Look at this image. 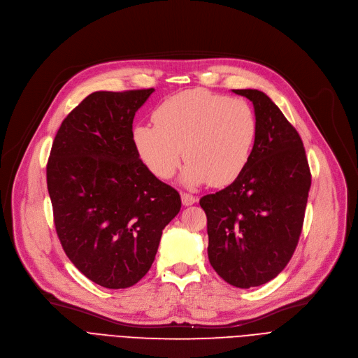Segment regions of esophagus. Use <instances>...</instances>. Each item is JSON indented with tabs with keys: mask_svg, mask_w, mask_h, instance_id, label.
I'll use <instances>...</instances> for the list:
<instances>
[{
	"mask_svg": "<svg viewBox=\"0 0 358 358\" xmlns=\"http://www.w3.org/2000/svg\"><path fill=\"white\" fill-rule=\"evenodd\" d=\"M181 201L184 206H192L194 203H197V197L196 196H191V194L182 192L181 194Z\"/></svg>",
	"mask_w": 358,
	"mask_h": 358,
	"instance_id": "obj_1",
	"label": "esophagus"
}]
</instances>
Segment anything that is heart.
Instances as JSON below:
<instances>
[{
    "instance_id": "b5f03b06",
    "label": "heart",
    "mask_w": 358,
    "mask_h": 358,
    "mask_svg": "<svg viewBox=\"0 0 358 358\" xmlns=\"http://www.w3.org/2000/svg\"><path fill=\"white\" fill-rule=\"evenodd\" d=\"M152 121L154 125L141 124L133 131L141 159L155 177L169 180L185 157L187 185L208 181L224 187L236 181L248 164L258 131L255 113L245 100L203 88L162 101Z\"/></svg>"
}]
</instances>
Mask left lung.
<instances>
[{"mask_svg": "<svg viewBox=\"0 0 358 358\" xmlns=\"http://www.w3.org/2000/svg\"><path fill=\"white\" fill-rule=\"evenodd\" d=\"M252 103L257 138L245 170L229 187L201 197L208 258L238 288L268 282L299 244L311 173L303 140L280 108L258 90H234Z\"/></svg>", "mask_w": 358, "mask_h": 358, "instance_id": "left-lung-1", "label": "left lung"}]
</instances>
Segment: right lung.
<instances>
[{
    "label": "right lung",
    "mask_w": 358,
    "mask_h": 358,
    "mask_svg": "<svg viewBox=\"0 0 358 358\" xmlns=\"http://www.w3.org/2000/svg\"><path fill=\"white\" fill-rule=\"evenodd\" d=\"M154 88L95 91L66 117L52 141L47 187L58 240L71 263L106 288H127L150 270L177 189L140 159L136 111Z\"/></svg>",
    "instance_id": "right-lung-1"
}]
</instances>
